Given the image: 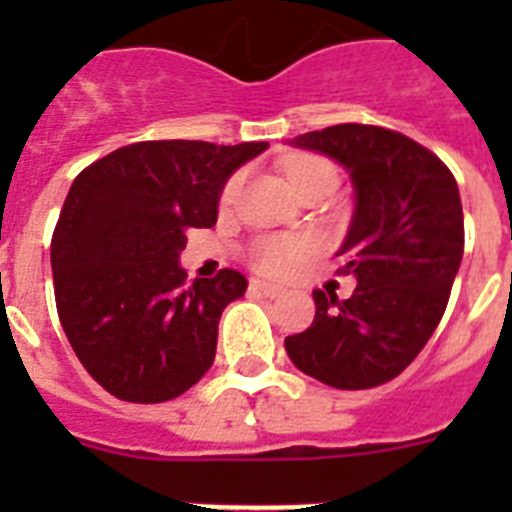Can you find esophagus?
<instances>
[{
    "mask_svg": "<svg viewBox=\"0 0 512 512\" xmlns=\"http://www.w3.org/2000/svg\"><path fill=\"white\" fill-rule=\"evenodd\" d=\"M251 292L253 295H261V297H282L284 289L279 287V284H269V282H261V279H253L251 282Z\"/></svg>",
    "mask_w": 512,
    "mask_h": 512,
    "instance_id": "esophagus-1",
    "label": "esophagus"
}]
</instances>
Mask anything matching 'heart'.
<instances>
[{
	"label": "heart",
	"mask_w": 512,
	"mask_h": 512,
	"mask_svg": "<svg viewBox=\"0 0 512 512\" xmlns=\"http://www.w3.org/2000/svg\"><path fill=\"white\" fill-rule=\"evenodd\" d=\"M318 171H330V174H336L333 166L325 164V161L302 158V161L289 164L287 176H289V182L297 184L300 179L318 174ZM238 189H241V176H233L223 189L225 205L235 200ZM305 253H307V241H302V238H266V241H261L259 246H256V251H253V264H256V269L259 271H266V274H282V271H287L289 266L297 264Z\"/></svg>",
	"instance_id": "1"
}]
</instances>
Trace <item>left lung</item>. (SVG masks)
Masks as SVG:
<instances>
[{"mask_svg":"<svg viewBox=\"0 0 512 512\" xmlns=\"http://www.w3.org/2000/svg\"><path fill=\"white\" fill-rule=\"evenodd\" d=\"M287 143L351 176L354 215L336 256L356 289L348 300L315 289V320L284 348L307 377L369 390L395 379L441 323L464 256L459 187L441 158L395 130L343 122Z\"/></svg>","mask_w":512,"mask_h":512,"instance_id":"8db88e82","label":"left lung"}]
</instances>
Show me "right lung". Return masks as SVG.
<instances>
[{
	"label": "right lung",
	"mask_w": 512,
	"mask_h": 512,
	"mask_svg": "<svg viewBox=\"0 0 512 512\" xmlns=\"http://www.w3.org/2000/svg\"><path fill=\"white\" fill-rule=\"evenodd\" d=\"M269 143L146 140L81 171L51 243L56 307L89 374L128 402H164L215 361L217 323L246 295L241 271L194 279L189 228H212L230 176Z\"/></svg>",
	"instance_id": "1"
}]
</instances>
